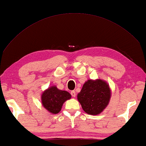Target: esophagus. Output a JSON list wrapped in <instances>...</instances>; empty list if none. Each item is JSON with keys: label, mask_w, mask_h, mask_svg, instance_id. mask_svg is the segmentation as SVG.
<instances>
[{"label": "esophagus", "mask_w": 146, "mask_h": 146, "mask_svg": "<svg viewBox=\"0 0 146 146\" xmlns=\"http://www.w3.org/2000/svg\"><path fill=\"white\" fill-rule=\"evenodd\" d=\"M71 96H72V97H76V92L75 91H72L71 92Z\"/></svg>", "instance_id": "1"}]
</instances>
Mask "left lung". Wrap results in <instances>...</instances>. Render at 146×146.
I'll return each mask as SVG.
<instances>
[{"label": "left lung", "instance_id": "8db88e82", "mask_svg": "<svg viewBox=\"0 0 146 146\" xmlns=\"http://www.w3.org/2000/svg\"><path fill=\"white\" fill-rule=\"evenodd\" d=\"M111 93L110 86L105 81L101 79L88 80L78 93L77 99L86 113L97 115L107 107Z\"/></svg>", "mask_w": 146, "mask_h": 146}]
</instances>
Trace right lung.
<instances>
[{
  "label": "right lung",
  "mask_w": 146,
  "mask_h": 146,
  "mask_svg": "<svg viewBox=\"0 0 146 146\" xmlns=\"http://www.w3.org/2000/svg\"><path fill=\"white\" fill-rule=\"evenodd\" d=\"M71 98L70 93L58 90L55 86L48 88L41 96L44 108L51 114H57L60 112L63 104Z\"/></svg>",
  "instance_id": "1"
}]
</instances>
